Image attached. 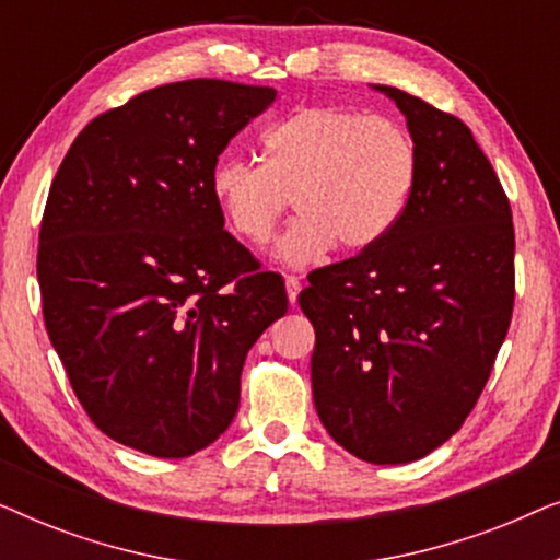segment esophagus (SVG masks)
<instances>
[{"instance_id":"1","label":"esophagus","mask_w":560,"mask_h":560,"mask_svg":"<svg viewBox=\"0 0 560 560\" xmlns=\"http://www.w3.org/2000/svg\"><path fill=\"white\" fill-rule=\"evenodd\" d=\"M285 290H288V301L295 303L298 293H301V280L295 275H285Z\"/></svg>"}]
</instances>
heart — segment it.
I'll list each match as a JSON object with an SVG mask.
<instances>
[{"label":"heart","mask_w":560,"mask_h":560,"mask_svg":"<svg viewBox=\"0 0 560 560\" xmlns=\"http://www.w3.org/2000/svg\"><path fill=\"white\" fill-rule=\"evenodd\" d=\"M420 155L410 129L393 117L343 106H301L262 135V163L221 158L211 196L229 232L270 242L290 201L301 211L275 255L308 267L336 244L366 252L385 242L418 188Z\"/></svg>","instance_id":"obj_1"}]
</instances>
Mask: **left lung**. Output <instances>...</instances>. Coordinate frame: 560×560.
I'll list each match as a JSON object with an SVG mask.
<instances>
[{"label":"left lung","mask_w":560,"mask_h":560,"mask_svg":"<svg viewBox=\"0 0 560 560\" xmlns=\"http://www.w3.org/2000/svg\"><path fill=\"white\" fill-rule=\"evenodd\" d=\"M420 175L395 232L311 272L313 402L328 435L370 464L446 443L477 405L515 305L510 201L471 129L395 86Z\"/></svg>","instance_id":"left-lung-1"}]
</instances>
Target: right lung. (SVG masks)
I'll return each mask as SVG.
<instances>
[{
  "instance_id": "obj_1",
  "label": "right lung",
  "mask_w": 560,
  "mask_h": 560,
  "mask_svg": "<svg viewBox=\"0 0 560 560\" xmlns=\"http://www.w3.org/2000/svg\"><path fill=\"white\" fill-rule=\"evenodd\" d=\"M275 96L219 79L142 91L91 119L52 178L45 328L86 416L142 454L217 441L247 351L288 311L285 282L259 270L211 196L219 155Z\"/></svg>"
}]
</instances>
